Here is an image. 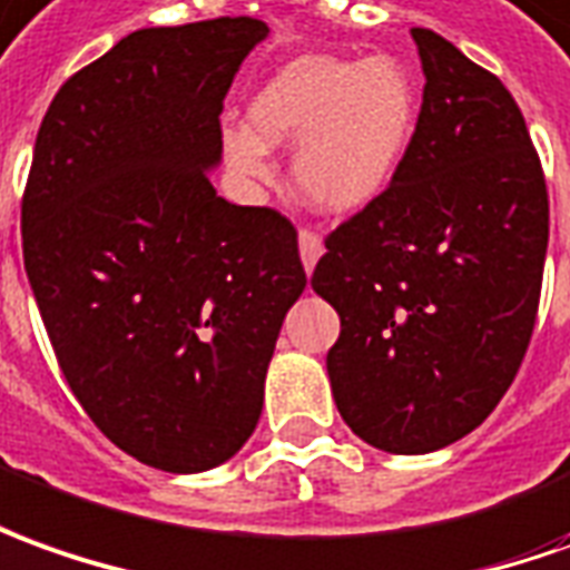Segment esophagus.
Listing matches in <instances>:
<instances>
[{"label": "esophagus", "mask_w": 570, "mask_h": 570, "mask_svg": "<svg viewBox=\"0 0 570 570\" xmlns=\"http://www.w3.org/2000/svg\"><path fill=\"white\" fill-rule=\"evenodd\" d=\"M297 245H301V261H304V269L307 273H313V266H316V261L323 257V235L316 233V229H309V226H304L301 229V235H297Z\"/></svg>", "instance_id": "obj_1"}]
</instances>
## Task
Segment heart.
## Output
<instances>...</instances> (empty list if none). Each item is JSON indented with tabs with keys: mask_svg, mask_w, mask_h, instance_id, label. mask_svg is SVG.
I'll return each instance as SVG.
<instances>
[{
	"mask_svg": "<svg viewBox=\"0 0 570 570\" xmlns=\"http://www.w3.org/2000/svg\"><path fill=\"white\" fill-rule=\"evenodd\" d=\"M250 132L229 129L238 170L266 176L263 145H301L294 186L325 214H351L379 198L410 151L419 92L394 58L304 55L263 82L247 108Z\"/></svg>",
	"mask_w": 570,
	"mask_h": 570,
	"instance_id": "obj_1",
	"label": "heart"
}]
</instances>
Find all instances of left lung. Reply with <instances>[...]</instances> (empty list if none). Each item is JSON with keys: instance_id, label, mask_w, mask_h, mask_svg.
<instances>
[{"instance_id": "8db88e82", "label": "left lung", "mask_w": 570, "mask_h": 570, "mask_svg": "<svg viewBox=\"0 0 570 570\" xmlns=\"http://www.w3.org/2000/svg\"><path fill=\"white\" fill-rule=\"evenodd\" d=\"M425 92L379 198L325 235L313 292L341 316L325 356L341 419L387 453H431L488 419L531 344L549 242L540 155L515 98L412 27Z\"/></svg>"}]
</instances>
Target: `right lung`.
Returning <instances> with one entry per match:
<instances>
[{"label": "right lung", "mask_w": 570, "mask_h": 570, "mask_svg": "<svg viewBox=\"0 0 570 570\" xmlns=\"http://www.w3.org/2000/svg\"><path fill=\"white\" fill-rule=\"evenodd\" d=\"M266 33L214 18L124 37L58 89L23 186V269L58 366L98 431L160 472L242 450L307 285L292 219L207 176Z\"/></svg>", "instance_id": "1"}]
</instances>
